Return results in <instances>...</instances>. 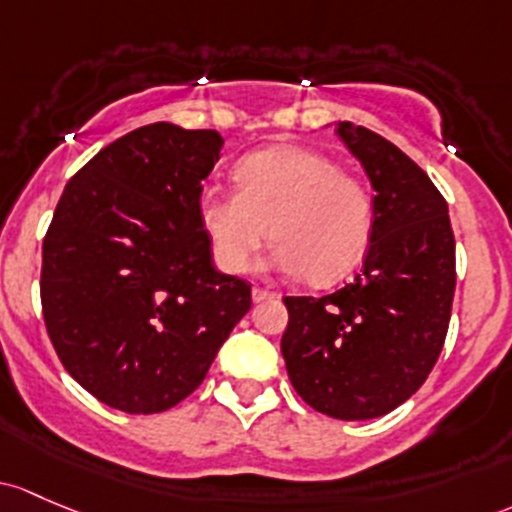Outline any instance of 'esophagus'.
I'll use <instances>...</instances> for the list:
<instances>
[{"instance_id": "esophagus-1", "label": "esophagus", "mask_w": 512, "mask_h": 512, "mask_svg": "<svg viewBox=\"0 0 512 512\" xmlns=\"http://www.w3.org/2000/svg\"><path fill=\"white\" fill-rule=\"evenodd\" d=\"M274 297H277V294L270 292V289H262V287L252 289V299H255V301H270Z\"/></svg>"}]
</instances>
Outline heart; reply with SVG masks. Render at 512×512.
Here are the masks:
<instances>
[{
    "instance_id": "1",
    "label": "heart",
    "mask_w": 512,
    "mask_h": 512,
    "mask_svg": "<svg viewBox=\"0 0 512 512\" xmlns=\"http://www.w3.org/2000/svg\"><path fill=\"white\" fill-rule=\"evenodd\" d=\"M235 191L206 188L198 220L225 270L247 272L265 240L270 262L331 284L358 265L373 230V201L358 176L314 149L270 147L235 166Z\"/></svg>"
}]
</instances>
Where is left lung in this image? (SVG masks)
<instances>
[{
	"label": "left lung",
	"mask_w": 512,
	"mask_h": 512,
	"mask_svg": "<svg viewBox=\"0 0 512 512\" xmlns=\"http://www.w3.org/2000/svg\"><path fill=\"white\" fill-rule=\"evenodd\" d=\"M363 164L373 233L363 270L326 297H284L282 355L301 400L333 419L383 417L424 385L444 348L456 242L439 188L402 149L338 122Z\"/></svg>",
	"instance_id": "8db88e82"
}]
</instances>
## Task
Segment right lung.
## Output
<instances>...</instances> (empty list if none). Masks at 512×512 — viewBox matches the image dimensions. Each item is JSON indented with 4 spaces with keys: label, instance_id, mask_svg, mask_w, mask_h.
Listing matches in <instances>:
<instances>
[{
    "label": "right lung",
    "instance_id": "right-lung-1",
    "mask_svg": "<svg viewBox=\"0 0 512 512\" xmlns=\"http://www.w3.org/2000/svg\"><path fill=\"white\" fill-rule=\"evenodd\" d=\"M220 149L213 129L154 122L63 188L43 238V324L63 368L107 407L179 405L250 309V282L215 272L198 220Z\"/></svg>",
    "mask_w": 512,
    "mask_h": 512
}]
</instances>
